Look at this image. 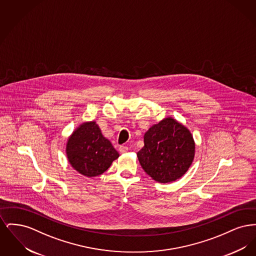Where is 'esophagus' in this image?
I'll list each match as a JSON object with an SVG mask.
<instances>
[{
	"label": "esophagus",
	"instance_id": "34e87169",
	"mask_svg": "<svg viewBox=\"0 0 256 256\" xmlns=\"http://www.w3.org/2000/svg\"><path fill=\"white\" fill-rule=\"evenodd\" d=\"M128 150V148L126 146H121L119 148V152L121 154H126Z\"/></svg>",
	"mask_w": 256,
	"mask_h": 256
}]
</instances>
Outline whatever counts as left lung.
Instances as JSON below:
<instances>
[{
    "instance_id": "1",
    "label": "left lung",
    "mask_w": 256,
    "mask_h": 256,
    "mask_svg": "<svg viewBox=\"0 0 256 256\" xmlns=\"http://www.w3.org/2000/svg\"><path fill=\"white\" fill-rule=\"evenodd\" d=\"M137 158L154 180L174 182L182 178L193 163V135L182 122L167 117L145 132L144 146L137 152Z\"/></svg>"
}]
</instances>
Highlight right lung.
<instances>
[{"instance_id": "add662e5", "label": "right lung", "mask_w": 256, "mask_h": 256, "mask_svg": "<svg viewBox=\"0 0 256 256\" xmlns=\"http://www.w3.org/2000/svg\"><path fill=\"white\" fill-rule=\"evenodd\" d=\"M66 156L74 170L87 178L104 174L119 158L95 121L80 124L66 142Z\"/></svg>"}]
</instances>
